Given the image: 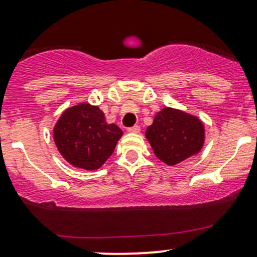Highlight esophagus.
Returning <instances> with one entry per match:
<instances>
[{"mask_svg":"<svg viewBox=\"0 0 257 257\" xmlns=\"http://www.w3.org/2000/svg\"><path fill=\"white\" fill-rule=\"evenodd\" d=\"M127 131L131 134H139L140 133V126L135 124V126H133V127H128V128H127Z\"/></svg>","mask_w":257,"mask_h":257,"instance_id":"obj_1","label":"esophagus"}]
</instances>
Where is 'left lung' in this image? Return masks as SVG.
<instances>
[{
  "mask_svg": "<svg viewBox=\"0 0 257 257\" xmlns=\"http://www.w3.org/2000/svg\"><path fill=\"white\" fill-rule=\"evenodd\" d=\"M146 139L159 160L177 165L202 150L206 139L203 122L182 109L164 107L146 128Z\"/></svg>",
  "mask_w": 257,
  "mask_h": 257,
  "instance_id": "left-lung-1",
  "label": "left lung"
}]
</instances>
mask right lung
<instances>
[{
    "instance_id": "add662e5",
    "label": "right lung",
    "mask_w": 257,
    "mask_h": 257,
    "mask_svg": "<svg viewBox=\"0 0 257 257\" xmlns=\"http://www.w3.org/2000/svg\"><path fill=\"white\" fill-rule=\"evenodd\" d=\"M122 135L117 124L107 123L98 106L87 102L65 109L53 133L63 158L74 168L84 170L99 169L112 155Z\"/></svg>"
}]
</instances>
